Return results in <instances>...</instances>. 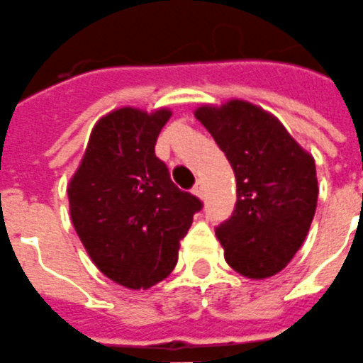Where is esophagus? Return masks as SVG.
Masks as SVG:
<instances>
[{
    "label": "esophagus",
    "instance_id": "1",
    "mask_svg": "<svg viewBox=\"0 0 363 363\" xmlns=\"http://www.w3.org/2000/svg\"><path fill=\"white\" fill-rule=\"evenodd\" d=\"M193 193H195V195L199 196V199H203V186H202V182H196L195 188H193Z\"/></svg>",
    "mask_w": 363,
    "mask_h": 363
}]
</instances>
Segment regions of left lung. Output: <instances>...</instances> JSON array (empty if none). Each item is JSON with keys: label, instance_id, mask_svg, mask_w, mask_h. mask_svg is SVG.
Listing matches in <instances>:
<instances>
[{"label": "left lung", "instance_id": "left-lung-1", "mask_svg": "<svg viewBox=\"0 0 363 363\" xmlns=\"http://www.w3.org/2000/svg\"><path fill=\"white\" fill-rule=\"evenodd\" d=\"M195 117L225 152L238 184L234 213L216 227L225 260L246 279H269L296 255L314 220V157L275 115L248 101L203 104Z\"/></svg>", "mask_w": 363, "mask_h": 363}]
</instances>
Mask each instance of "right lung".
Here are the masks:
<instances>
[{
  "label": "right lung",
  "mask_w": 363,
  "mask_h": 363,
  "mask_svg": "<svg viewBox=\"0 0 363 363\" xmlns=\"http://www.w3.org/2000/svg\"><path fill=\"white\" fill-rule=\"evenodd\" d=\"M172 117L118 108L97 121L69 182V209L101 273L128 289H149L172 273L181 239L202 202L172 182L154 147Z\"/></svg>",
  "instance_id": "right-lung-1"
}]
</instances>
